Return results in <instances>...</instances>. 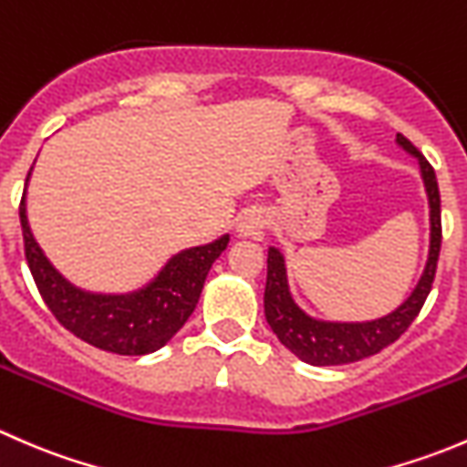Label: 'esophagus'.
I'll return each instance as SVG.
<instances>
[{"label":"esophagus","instance_id":"esophagus-1","mask_svg":"<svg viewBox=\"0 0 467 467\" xmlns=\"http://www.w3.org/2000/svg\"><path fill=\"white\" fill-rule=\"evenodd\" d=\"M237 230H239V234H242V237L262 239L264 237V230H266V219H264L262 212L253 210V212H248V214L242 216V221H239Z\"/></svg>","mask_w":467,"mask_h":467}]
</instances>
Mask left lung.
<instances>
[{
	"label": "left lung",
	"mask_w": 467,
	"mask_h": 467,
	"mask_svg": "<svg viewBox=\"0 0 467 467\" xmlns=\"http://www.w3.org/2000/svg\"><path fill=\"white\" fill-rule=\"evenodd\" d=\"M398 142L420 160L422 178H425L427 194L431 205V251L425 273L420 282L413 289V294L395 309L389 317L378 318L368 323H323L314 321L307 314L300 312L291 300L286 289L285 262L280 251L271 248L268 251V271H266V289H264V314L275 337L282 346L289 348L296 357L312 366H338L352 364V361L366 359L370 355H378L386 346L398 341L413 318L420 314L431 285L436 277L438 255H441L442 242V223H441V192L434 167L425 160V155L416 149L402 133H398Z\"/></svg>",
	"instance_id": "1"
}]
</instances>
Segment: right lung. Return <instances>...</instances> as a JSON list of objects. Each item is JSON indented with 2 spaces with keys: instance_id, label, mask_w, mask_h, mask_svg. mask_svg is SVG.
<instances>
[{
  "instance_id": "obj_1",
  "label": "right lung",
  "mask_w": 467,
  "mask_h": 467,
  "mask_svg": "<svg viewBox=\"0 0 467 467\" xmlns=\"http://www.w3.org/2000/svg\"><path fill=\"white\" fill-rule=\"evenodd\" d=\"M20 223L31 275L56 321L89 346L117 355H149L160 350L194 312L207 271L228 246L225 234L207 246L178 253L138 294L94 296L74 289L42 255L26 223L25 196L20 201Z\"/></svg>"
}]
</instances>
